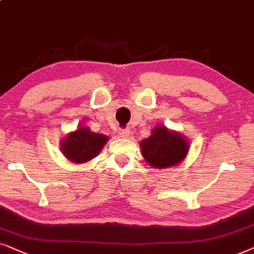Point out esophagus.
Masks as SVG:
<instances>
[{
	"mask_svg": "<svg viewBox=\"0 0 254 254\" xmlns=\"http://www.w3.org/2000/svg\"><path fill=\"white\" fill-rule=\"evenodd\" d=\"M120 136L122 138H129L130 137V130H127V129L121 130L120 131Z\"/></svg>",
	"mask_w": 254,
	"mask_h": 254,
	"instance_id": "1",
	"label": "esophagus"
}]
</instances>
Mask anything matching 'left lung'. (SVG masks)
I'll list each match as a JSON object with an SVG mask.
<instances>
[{"mask_svg": "<svg viewBox=\"0 0 254 254\" xmlns=\"http://www.w3.org/2000/svg\"><path fill=\"white\" fill-rule=\"evenodd\" d=\"M140 146L145 160L160 170L179 164L188 152L187 140L165 127L153 129L151 136L141 141Z\"/></svg>", "mask_w": 254, "mask_h": 254, "instance_id": "8db88e82", "label": "left lung"}]
</instances>
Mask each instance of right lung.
Wrapping results in <instances>:
<instances>
[{
  "label": "right lung",
  "instance_id": "right-lung-1",
  "mask_svg": "<svg viewBox=\"0 0 254 254\" xmlns=\"http://www.w3.org/2000/svg\"><path fill=\"white\" fill-rule=\"evenodd\" d=\"M108 141V137L101 133L90 132L88 127H79L69 133L62 143L64 155L70 161L82 164L95 158Z\"/></svg>",
  "mask_w": 254,
  "mask_h": 254
}]
</instances>
